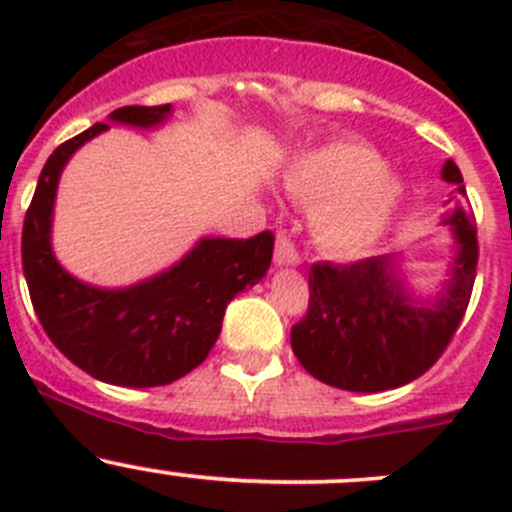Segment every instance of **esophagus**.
Here are the masks:
<instances>
[{
	"mask_svg": "<svg viewBox=\"0 0 512 512\" xmlns=\"http://www.w3.org/2000/svg\"><path fill=\"white\" fill-rule=\"evenodd\" d=\"M299 262H302V257H299L297 247L292 245V240H289L287 235H277V242H275V265H280V267H297Z\"/></svg>",
	"mask_w": 512,
	"mask_h": 512,
	"instance_id": "esophagus-1",
	"label": "esophagus"
}]
</instances>
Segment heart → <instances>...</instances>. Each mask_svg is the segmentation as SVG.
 <instances>
[{
    "mask_svg": "<svg viewBox=\"0 0 512 512\" xmlns=\"http://www.w3.org/2000/svg\"><path fill=\"white\" fill-rule=\"evenodd\" d=\"M294 200L314 205L312 235L334 255H361L379 245L399 218L404 185L361 143L342 141L304 153L285 173Z\"/></svg>",
    "mask_w": 512,
    "mask_h": 512,
    "instance_id": "heart-1",
    "label": "heart"
}]
</instances>
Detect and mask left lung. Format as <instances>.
<instances>
[{
  "label": "left lung",
  "instance_id": "left-lung-1",
  "mask_svg": "<svg viewBox=\"0 0 512 512\" xmlns=\"http://www.w3.org/2000/svg\"><path fill=\"white\" fill-rule=\"evenodd\" d=\"M466 195L453 160L441 170ZM451 227L453 260L436 297L409 289L396 255L309 270L307 317L292 327V352L324 384L359 394L399 389L426 374L456 334L476 282V225L461 203L441 220Z\"/></svg>",
  "mask_w": 512,
  "mask_h": 512
}]
</instances>
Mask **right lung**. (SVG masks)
I'll return each instance as SVG.
<instances>
[{
    "label": "right lung",
    "instance_id": "obj_1",
    "mask_svg": "<svg viewBox=\"0 0 512 512\" xmlns=\"http://www.w3.org/2000/svg\"><path fill=\"white\" fill-rule=\"evenodd\" d=\"M170 108L123 106L108 121L158 128ZM103 131L108 123H96L46 160L24 218V277L41 327L66 359L106 384L165 386L203 364L218 342L230 299L270 270L275 237L267 230L250 240L200 237L183 260L131 287L76 280L51 247L56 188L69 158Z\"/></svg>",
    "mask_w": 512,
    "mask_h": 512
}]
</instances>
